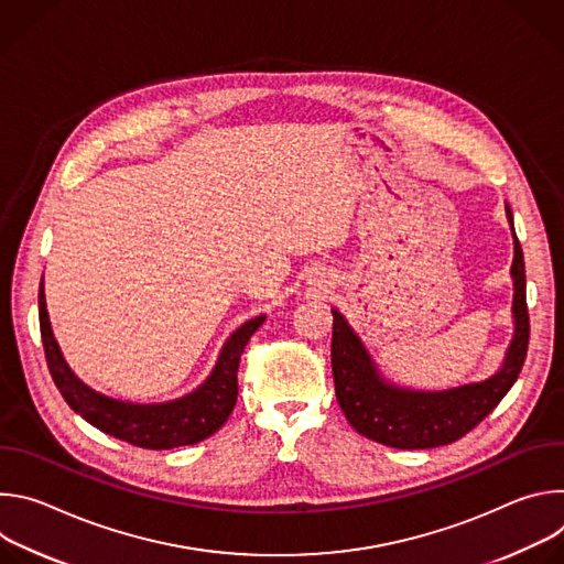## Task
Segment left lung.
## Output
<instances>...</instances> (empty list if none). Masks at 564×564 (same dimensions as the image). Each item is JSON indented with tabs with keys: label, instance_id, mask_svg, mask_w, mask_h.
<instances>
[{
	"label": "left lung",
	"instance_id": "left-lung-1",
	"mask_svg": "<svg viewBox=\"0 0 564 564\" xmlns=\"http://www.w3.org/2000/svg\"><path fill=\"white\" fill-rule=\"evenodd\" d=\"M507 216L513 227L511 209ZM516 238L513 274V316L516 337L507 361L498 375L481 383H468L444 392H415L388 386L375 370L366 348L333 310V377L335 394L350 426L383 446L392 448H435L457 442L485 420L516 383L529 348L527 276L520 240Z\"/></svg>",
	"mask_w": 564,
	"mask_h": 564
}]
</instances>
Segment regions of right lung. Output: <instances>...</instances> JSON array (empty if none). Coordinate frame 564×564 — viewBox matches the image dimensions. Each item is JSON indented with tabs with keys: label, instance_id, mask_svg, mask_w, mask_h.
Here are the masks:
<instances>
[{
	"label": "right lung",
	"instance_id": "add662e5",
	"mask_svg": "<svg viewBox=\"0 0 564 564\" xmlns=\"http://www.w3.org/2000/svg\"><path fill=\"white\" fill-rule=\"evenodd\" d=\"M37 303L46 366L66 404L102 433L149 451L198 444L223 429L236 406L240 355L265 318L257 316L248 321L227 339L214 372L198 390L170 404L138 406L94 392L68 370L51 333L44 285H40Z\"/></svg>",
	"mask_w": 564,
	"mask_h": 564
}]
</instances>
